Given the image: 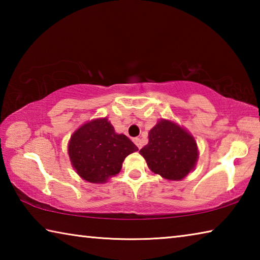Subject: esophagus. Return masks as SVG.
I'll list each match as a JSON object with an SVG mask.
<instances>
[{"label": "esophagus", "instance_id": "1", "mask_svg": "<svg viewBox=\"0 0 260 260\" xmlns=\"http://www.w3.org/2000/svg\"><path fill=\"white\" fill-rule=\"evenodd\" d=\"M134 143L136 144V147H138L139 149H141V148L143 147V142H142V140L139 139V138H135V139H134Z\"/></svg>", "mask_w": 260, "mask_h": 260}]
</instances>
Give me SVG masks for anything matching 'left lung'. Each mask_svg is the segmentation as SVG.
<instances>
[{"instance_id":"left-lung-1","label":"left lung","mask_w":260,"mask_h":260,"mask_svg":"<svg viewBox=\"0 0 260 260\" xmlns=\"http://www.w3.org/2000/svg\"><path fill=\"white\" fill-rule=\"evenodd\" d=\"M153 173L179 181L193 170L199 149L193 136L173 121L161 119L149 132V142L140 150Z\"/></svg>"}]
</instances>
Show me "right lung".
<instances>
[{"label": "right lung", "mask_w": 260, "mask_h": 260, "mask_svg": "<svg viewBox=\"0 0 260 260\" xmlns=\"http://www.w3.org/2000/svg\"><path fill=\"white\" fill-rule=\"evenodd\" d=\"M139 149L124 134L114 132L107 118L83 124L69 142V156L73 169L91 183H104L120 172L122 161Z\"/></svg>", "instance_id": "right-lung-1"}]
</instances>
